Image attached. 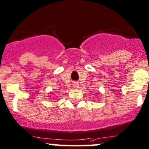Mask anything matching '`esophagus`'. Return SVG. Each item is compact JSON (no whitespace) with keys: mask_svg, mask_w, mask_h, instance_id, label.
I'll use <instances>...</instances> for the list:
<instances>
[{"mask_svg":"<svg viewBox=\"0 0 149 149\" xmlns=\"http://www.w3.org/2000/svg\"><path fill=\"white\" fill-rule=\"evenodd\" d=\"M73 88H75V89H76V88H79V84H78L77 82H75V83L73 84Z\"/></svg>","mask_w":149,"mask_h":149,"instance_id":"1","label":"esophagus"}]
</instances>
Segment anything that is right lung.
Masks as SVG:
<instances>
[{
    "label": "right lung",
    "instance_id": "obj_1",
    "mask_svg": "<svg viewBox=\"0 0 149 149\" xmlns=\"http://www.w3.org/2000/svg\"><path fill=\"white\" fill-rule=\"evenodd\" d=\"M53 94V93H52V92H49V94ZM49 97H50V95H49Z\"/></svg>",
    "mask_w": 149,
    "mask_h": 149
}]
</instances>
